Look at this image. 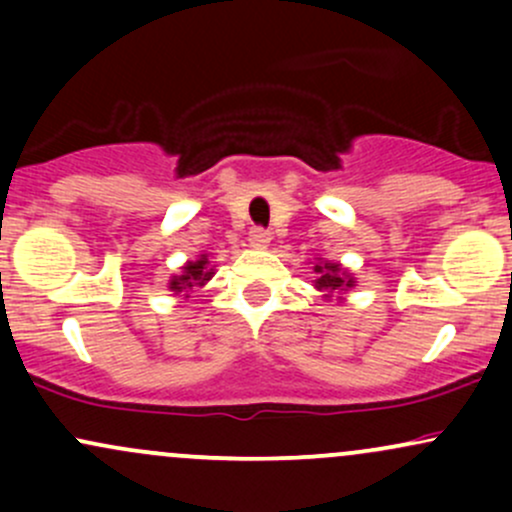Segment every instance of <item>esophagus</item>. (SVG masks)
Returning a JSON list of instances; mask_svg holds the SVG:
<instances>
[{"label": "esophagus", "mask_w": 512, "mask_h": 512, "mask_svg": "<svg viewBox=\"0 0 512 512\" xmlns=\"http://www.w3.org/2000/svg\"><path fill=\"white\" fill-rule=\"evenodd\" d=\"M269 240H272L269 231H262V228H252L250 231V248H255V250L267 248Z\"/></svg>", "instance_id": "esophagus-1"}]
</instances>
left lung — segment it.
Instances as JSON below:
<instances>
[{
  "instance_id": "obj_1",
  "label": "left lung",
  "mask_w": 512,
  "mask_h": 512,
  "mask_svg": "<svg viewBox=\"0 0 512 512\" xmlns=\"http://www.w3.org/2000/svg\"><path fill=\"white\" fill-rule=\"evenodd\" d=\"M310 264H313L315 272L313 286L317 291H322V298H325V301L337 298V303H344L346 293L356 286V276L339 262L325 260V257H315V262Z\"/></svg>"
}]
</instances>
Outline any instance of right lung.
Masks as SVG:
<instances>
[{
    "label": "right lung",
    "instance_id": "add662e5",
    "mask_svg": "<svg viewBox=\"0 0 512 512\" xmlns=\"http://www.w3.org/2000/svg\"><path fill=\"white\" fill-rule=\"evenodd\" d=\"M216 274L214 264L209 262L207 252L197 255V260H187L180 267L178 274H173L168 279V289L175 293V296L190 298V293H195L202 286H207V281Z\"/></svg>",
    "mask_w": 512,
    "mask_h": 512
}]
</instances>
